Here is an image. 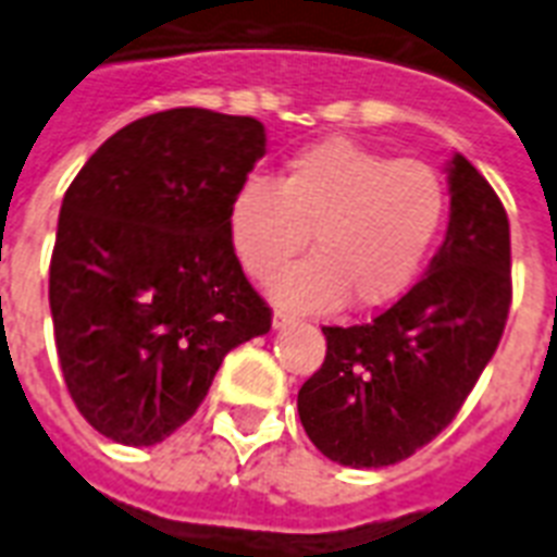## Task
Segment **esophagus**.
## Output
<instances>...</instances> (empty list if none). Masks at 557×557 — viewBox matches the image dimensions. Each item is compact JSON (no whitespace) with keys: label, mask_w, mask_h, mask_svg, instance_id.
I'll use <instances>...</instances> for the list:
<instances>
[{"label":"esophagus","mask_w":557,"mask_h":557,"mask_svg":"<svg viewBox=\"0 0 557 557\" xmlns=\"http://www.w3.org/2000/svg\"><path fill=\"white\" fill-rule=\"evenodd\" d=\"M295 321V314L292 312H286V309H277V312H274V326H286V323H292Z\"/></svg>","instance_id":"34e87169"}]
</instances>
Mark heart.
Listing matches in <instances>:
<instances>
[{
	"mask_svg": "<svg viewBox=\"0 0 557 557\" xmlns=\"http://www.w3.org/2000/svg\"><path fill=\"white\" fill-rule=\"evenodd\" d=\"M448 193L431 164L389 159L349 138L309 144L277 178H245L227 208V231L251 277L269 283L304 251L314 253L274 286L300 309L344 297L375 309L405 295L445 222Z\"/></svg>",
	"mask_w": 557,
	"mask_h": 557,
	"instance_id": "heart-1",
	"label": "heart"
}]
</instances>
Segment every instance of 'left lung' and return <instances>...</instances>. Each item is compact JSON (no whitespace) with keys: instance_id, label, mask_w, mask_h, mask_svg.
<instances>
[{"instance_id":"obj_1","label":"left lung","mask_w":557,"mask_h":557,"mask_svg":"<svg viewBox=\"0 0 557 557\" xmlns=\"http://www.w3.org/2000/svg\"><path fill=\"white\" fill-rule=\"evenodd\" d=\"M450 222L419 283L372 321L323 326L326 358L297 393L323 457L396 466L440 436L492 361L511 306L509 216L466 156L448 168Z\"/></svg>"}]
</instances>
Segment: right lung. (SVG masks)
Returning <instances> with one entry per match:
<instances>
[{
  "instance_id": "add662e5",
  "label": "right lung",
  "mask_w": 557,
  "mask_h": 557,
  "mask_svg": "<svg viewBox=\"0 0 557 557\" xmlns=\"http://www.w3.org/2000/svg\"><path fill=\"white\" fill-rule=\"evenodd\" d=\"M262 152L257 117L178 107L117 129L65 190L48 269L57 358L107 440H168L222 358L271 330L227 231Z\"/></svg>"
}]
</instances>
